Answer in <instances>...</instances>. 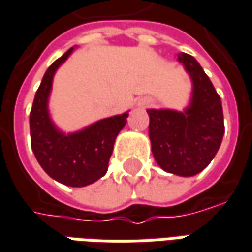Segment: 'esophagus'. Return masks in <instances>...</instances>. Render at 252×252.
<instances>
[{
  "label": "esophagus",
  "instance_id": "obj_1",
  "mask_svg": "<svg viewBox=\"0 0 252 252\" xmlns=\"http://www.w3.org/2000/svg\"><path fill=\"white\" fill-rule=\"evenodd\" d=\"M151 104H152V100L151 99H142L139 101V106L141 107H149Z\"/></svg>",
  "mask_w": 252,
  "mask_h": 252
}]
</instances>
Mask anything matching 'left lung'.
<instances>
[{"label":"left lung","mask_w":252,"mask_h":252,"mask_svg":"<svg viewBox=\"0 0 252 252\" xmlns=\"http://www.w3.org/2000/svg\"><path fill=\"white\" fill-rule=\"evenodd\" d=\"M192 81L191 103L184 111L148 110L149 138L161 169L183 177L201 173L220 148L224 124L219 94L195 58L178 54Z\"/></svg>","instance_id":"8db88e82"}]
</instances>
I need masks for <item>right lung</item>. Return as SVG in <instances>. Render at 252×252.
<instances>
[{
    "label": "right lung",
    "mask_w": 252,
    "mask_h": 252,
    "mask_svg": "<svg viewBox=\"0 0 252 252\" xmlns=\"http://www.w3.org/2000/svg\"><path fill=\"white\" fill-rule=\"evenodd\" d=\"M74 47L48 66L33 100L31 143L43 170L56 181L69 187H85L106 174L114 141L126 124L128 113L104 118L74 134H63L50 120L47 109L53 76Z\"/></svg>",
    "instance_id": "right-lung-1"
}]
</instances>
